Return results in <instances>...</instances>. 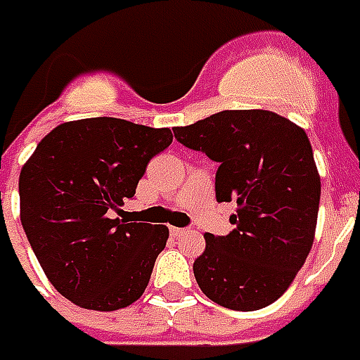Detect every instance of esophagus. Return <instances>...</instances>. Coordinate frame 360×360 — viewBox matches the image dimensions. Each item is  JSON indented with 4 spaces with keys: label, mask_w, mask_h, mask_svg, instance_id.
<instances>
[{
    "label": "esophagus",
    "mask_w": 360,
    "mask_h": 360,
    "mask_svg": "<svg viewBox=\"0 0 360 360\" xmlns=\"http://www.w3.org/2000/svg\"><path fill=\"white\" fill-rule=\"evenodd\" d=\"M184 233H188L186 229H178V226H170V234H172V236H176V238H178V236H182V234H184Z\"/></svg>",
    "instance_id": "34e87169"
}]
</instances>
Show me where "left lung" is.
Listing matches in <instances>:
<instances>
[{"label":"left lung","instance_id":"8db88e82","mask_svg":"<svg viewBox=\"0 0 360 360\" xmlns=\"http://www.w3.org/2000/svg\"><path fill=\"white\" fill-rule=\"evenodd\" d=\"M172 131L184 147L219 162L217 201L238 205L231 233L205 234L193 262L200 289L231 310L271 304L314 242L320 176L304 129L269 110H223Z\"/></svg>","mask_w":360,"mask_h":360}]
</instances>
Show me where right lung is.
I'll return each instance as SVG.
<instances>
[{
  "instance_id": "1",
  "label": "right lung",
  "mask_w": 360,
  "mask_h": 360,
  "mask_svg": "<svg viewBox=\"0 0 360 360\" xmlns=\"http://www.w3.org/2000/svg\"><path fill=\"white\" fill-rule=\"evenodd\" d=\"M170 143L168 127L77 120L53 127L22 167L25 234L46 277L77 307L110 312L143 295L168 229L114 213Z\"/></svg>"
}]
</instances>
